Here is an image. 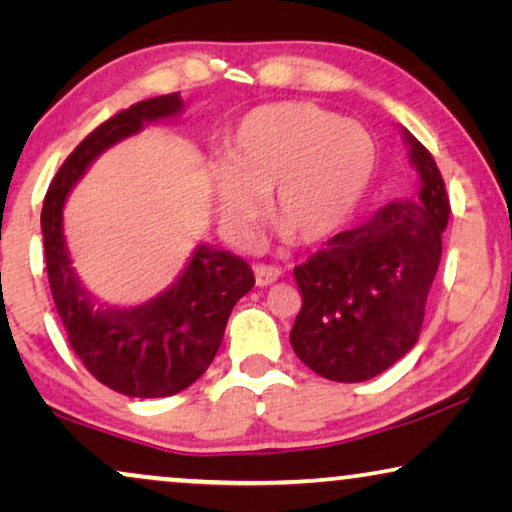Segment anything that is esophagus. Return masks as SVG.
Instances as JSON below:
<instances>
[{
    "label": "esophagus",
    "mask_w": 512,
    "mask_h": 512,
    "mask_svg": "<svg viewBox=\"0 0 512 512\" xmlns=\"http://www.w3.org/2000/svg\"><path fill=\"white\" fill-rule=\"evenodd\" d=\"M254 275H256L258 286H270L272 282H277V279L282 277V270L275 268V265L258 263V265H254Z\"/></svg>",
    "instance_id": "34e87169"
}]
</instances>
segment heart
<instances>
[{
    "instance_id": "b5f03b06",
    "label": "heart",
    "mask_w": 512,
    "mask_h": 512,
    "mask_svg": "<svg viewBox=\"0 0 512 512\" xmlns=\"http://www.w3.org/2000/svg\"><path fill=\"white\" fill-rule=\"evenodd\" d=\"M373 165V139L359 123L317 104H265L223 144V167L212 170L216 219L233 240H249L270 195L272 226L284 240L321 244L352 216Z\"/></svg>"
}]
</instances>
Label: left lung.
Instances as JSON below:
<instances>
[{
  "label": "left lung",
  "mask_w": 512,
  "mask_h": 512,
  "mask_svg": "<svg viewBox=\"0 0 512 512\" xmlns=\"http://www.w3.org/2000/svg\"><path fill=\"white\" fill-rule=\"evenodd\" d=\"M419 174L415 200H394L293 268L303 307L291 347L335 382L380 375L415 347L443 254L450 198L436 160L403 128Z\"/></svg>",
  "instance_id": "obj_1"
}]
</instances>
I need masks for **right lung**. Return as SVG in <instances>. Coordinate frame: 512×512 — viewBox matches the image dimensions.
Listing matches in <instances>:
<instances>
[{
	"label": "right lung",
	"instance_id": "1",
	"mask_svg": "<svg viewBox=\"0 0 512 512\" xmlns=\"http://www.w3.org/2000/svg\"><path fill=\"white\" fill-rule=\"evenodd\" d=\"M179 93L132 104L76 146L48 186L41 235L48 284L69 345L90 375L132 398H163L202 377L219 352L237 300L254 286V272L230 251L198 244L181 275L156 298L135 307L97 303L76 275L62 230L67 195L97 156L146 123L177 118Z\"/></svg>",
	"mask_w": 512,
	"mask_h": 512
}]
</instances>
